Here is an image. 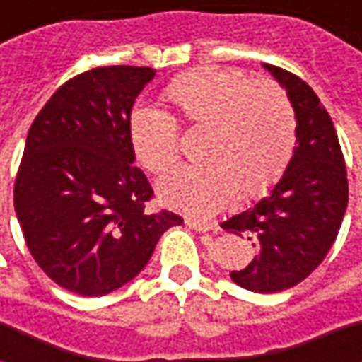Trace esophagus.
Segmentation results:
<instances>
[{
    "instance_id": "esophagus-1",
    "label": "esophagus",
    "mask_w": 362,
    "mask_h": 362,
    "mask_svg": "<svg viewBox=\"0 0 362 362\" xmlns=\"http://www.w3.org/2000/svg\"><path fill=\"white\" fill-rule=\"evenodd\" d=\"M185 223H187L191 230H195V231H211V230H216V226H214V223H205V221H199V219H193V217H187V219H185Z\"/></svg>"
}]
</instances>
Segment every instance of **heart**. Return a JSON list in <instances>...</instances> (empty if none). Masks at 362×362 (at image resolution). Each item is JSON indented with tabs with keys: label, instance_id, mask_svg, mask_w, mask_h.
<instances>
[{
	"label": "heart",
	"instance_id": "heart-1",
	"mask_svg": "<svg viewBox=\"0 0 362 362\" xmlns=\"http://www.w3.org/2000/svg\"><path fill=\"white\" fill-rule=\"evenodd\" d=\"M165 100L173 117L139 108L129 120L132 151L146 171L165 173L179 160V124L205 131L199 145L205 163L173 169L159 181L160 199L169 207L214 216L235 191L254 199L284 175L296 146V115L280 84L203 66L175 78Z\"/></svg>",
	"mask_w": 362,
	"mask_h": 362
}]
</instances>
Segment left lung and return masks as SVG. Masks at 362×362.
<instances>
[{"instance_id":"1","label":"left lung","mask_w":362,"mask_h":362,"mask_svg":"<svg viewBox=\"0 0 362 362\" xmlns=\"http://www.w3.org/2000/svg\"><path fill=\"white\" fill-rule=\"evenodd\" d=\"M288 92L296 115L294 155L270 195L221 223L247 238L257 256L231 272L252 292H280L308 278L337 240L349 203L341 143L327 108L296 74L266 64Z\"/></svg>"}]
</instances>
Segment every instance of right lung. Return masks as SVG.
I'll return each instance as SVG.
<instances>
[{
	"label": "right lung",
	"instance_id": "obj_1",
	"mask_svg": "<svg viewBox=\"0 0 362 362\" xmlns=\"http://www.w3.org/2000/svg\"><path fill=\"white\" fill-rule=\"evenodd\" d=\"M155 76L148 66H98L66 80L30 127L13 183L23 240L66 290L105 296L132 280L183 219L148 211L155 197L132 165L129 120Z\"/></svg>",
	"mask_w": 362,
	"mask_h": 362
}]
</instances>
